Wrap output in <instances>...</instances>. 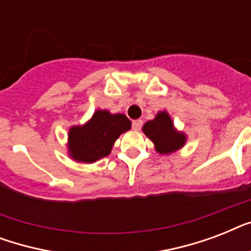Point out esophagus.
<instances>
[{"mask_svg":"<svg viewBox=\"0 0 251 251\" xmlns=\"http://www.w3.org/2000/svg\"><path fill=\"white\" fill-rule=\"evenodd\" d=\"M142 120H135V121H133V124H131V126H133L134 130H139L142 127Z\"/></svg>","mask_w":251,"mask_h":251,"instance_id":"34e87169","label":"esophagus"}]
</instances>
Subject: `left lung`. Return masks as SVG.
Instances as JSON below:
<instances>
[{
  "label": "left lung",
  "instance_id": "8db88e82",
  "mask_svg": "<svg viewBox=\"0 0 251 251\" xmlns=\"http://www.w3.org/2000/svg\"><path fill=\"white\" fill-rule=\"evenodd\" d=\"M143 133L153 142L155 150L161 155L175 152L183 147L186 142V135L175 129L173 121L165 110L159 112L153 120L146 122Z\"/></svg>",
  "mask_w": 251,
  "mask_h": 251
}]
</instances>
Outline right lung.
<instances>
[{
    "label": "right lung",
    "instance_id": "right-lung-1",
    "mask_svg": "<svg viewBox=\"0 0 251 251\" xmlns=\"http://www.w3.org/2000/svg\"><path fill=\"white\" fill-rule=\"evenodd\" d=\"M130 127L131 122L125 114L98 109L84 125L70 127L69 155L75 161L95 163L108 156L117 138Z\"/></svg>",
    "mask_w": 251,
    "mask_h": 251
}]
</instances>
